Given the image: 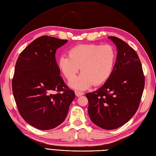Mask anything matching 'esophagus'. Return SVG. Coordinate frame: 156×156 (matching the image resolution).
Here are the masks:
<instances>
[{"mask_svg":"<svg viewBox=\"0 0 156 156\" xmlns=\"http://www.w3.org/2000/svg\"><path fill=\"white\" fill-rule=\"evenodd\" d=\"M84 92L78 91V90H76V91H75V94H76V96H78V97L80 96H82V95H84Z\"/></svg>","mask_w":156,"mask_h":156,"instance_id":"esophagus-1","label":"esophagus"}]
</instances>
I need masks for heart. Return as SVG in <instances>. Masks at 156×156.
<instances>
[{
	"instance_id": "1",
	"label": "heart",
	"mask_w": 156,
	"mask_h": 156,
	"mask_svg": "<svg viewBox=\"0 0 156 156\" xmlns=\"http://www.w3.org/2000/svg\"><path fill=\"white\" fill-rule=\"evenodd\" d=\"M116 53L111 45L80 44L68 50V56H61L58 64L67 80H70L80 69L82 73L69 83L75 89L85 90L100 85L110 78L113 71Z\"/></svg>"
}]
</instances>
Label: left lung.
Listing matches in <instances>:
<instances>
[{
  "mask_svg": "<svg viewBox=\"0 0 156 156\" xmlns=\"http://www.w3.org/2000/svg\"><path fill=\"white\" fill-rule=\"evenodd\" d=\"M108 38L118 50L113 71L101 88L86 96L88 115L94 124L105 129H114L128 122L138 109L145 78L135 50L117 37Z\"/></svg>",
  "mask_w": 156,
  "mask_h": 156,
  "instance_id": "left-lung-1",
  "label": "left lung"
}]
</instances>
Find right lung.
Wrapping results in <instances>:
<instances>
[{
  "mask_svg": "<svg viewBox=\"0 0 156 156\" xmlns=\"http://www.w3.org/2000/svg\"><path fill=\"white\" fill-rule=\"evenodd\" d=\"M67 42L42 36L25 48L16 61L12 81L14 100L22 118L39 129L62 124L75 98L74 92L60 76L55 58L56 50ZM52 91L59 93L52 95Z\"/></svg>",
  "mask_w": 156,
  "mask_h": 156,
  "instance_id": "right-lung-1",
  "label": "right lung"
}]
</instances>
